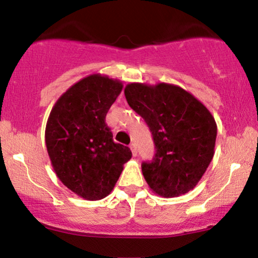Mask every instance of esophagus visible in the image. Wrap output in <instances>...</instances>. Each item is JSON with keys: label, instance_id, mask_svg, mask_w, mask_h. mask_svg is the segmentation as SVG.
I'll return each instance as SVG.
<instances>
[{"label": "esophagus", "instance_id": "1", "mask_svg": "<svg viewBox=\"0 0 258 258\" xmlns=\"http://www.w3.org/2000/svg\"><path fill=\"white\" fill-rule=\"evenodd\" d=\"M130 149H131L133 156L136 157V156H137V147H136V144H131V145H130Z\"/></svg>", "mask_w": 258, "mask_h": 258}]
</instances>
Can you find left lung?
<instances>
[{
	"label": "left lung",
	"mask_w": 258,
	"mask_h": 258,
	"mask_svg": "<svg viewBox=\"0 0 258 258\" xmlns=\"http://www.w3.org/2000/svg\"><path fill=\"white\" fill-rule=\"evenodd\" d=\"M130 107L149 126L156 147L142 171L153 192L165 198L192 190L215 153L217 125L209 109L179 86L128 84Z\"/></svg>",
	"instance_id": "8db88e82"
}]
</instances>
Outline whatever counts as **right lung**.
<instances>
[{"label":"right lung","instance_id":"obj_1","mask_svg":"<svg viewBox=\"0 0 258 258\" xmlns=\"http://www.w3.org/2000/svg\"><path fill=\"white\" fill-rule=\"evenodd\" d=\"M121 89L119 80L92 74L68 88L48 118L44 138L55 173L87 201L111 194L132 157L128 147L114 143L106 123Z\"/></svg>","mask_w":258,"mask_h":258}]
</instances>
